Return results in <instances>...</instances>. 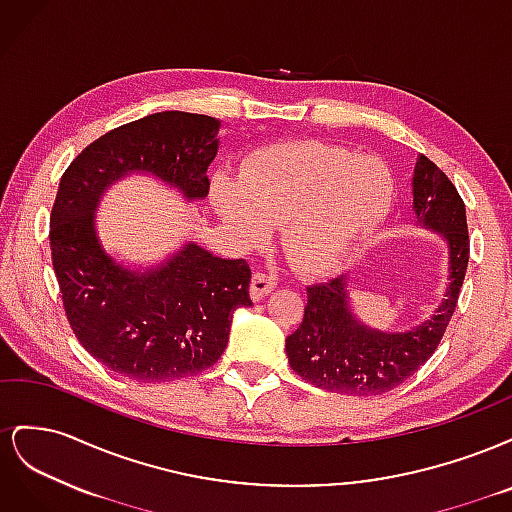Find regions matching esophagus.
<instances>
[{
  "mask_svg": "<svg viewBox=\"0 0 512 512\" xmlns=\"http://www.w3.org/2000/svg\"><path fill=\"white\" fill-rule=\"evenodd\" d=\"M275 286H277V280H275L273 275H269V273H254L252 284H250L252 299H254V301L265 299L267 294H269Z\"/></svg>",
  "mask_w": 512,
  "mask_h": 512,
  "instance_id": "1",
  "label": "esophagus"
}]
</instances>
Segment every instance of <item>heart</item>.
Returning a JSON list of instances; mask_svg holds the SVG:
<instances>
[{"mask_svg":"<svg viewBox=\"0 0 512 512\" xmlns=\"http://www.w3.org/2000/svg\"><path fill=\"white\" fill-rule=\"evenodd\" d=\"M218 218L243 250L265 243L284 220L286 252L303 273L348 269L389 218L395 185L376 156H352L320 141H286L245 158L241 181L215 177Z\"/></svg>","mask_w":512,"mask_h":512,"instance_id":"1","label":"heart"}]
</instances>
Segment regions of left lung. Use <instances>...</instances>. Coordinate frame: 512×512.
<instances>
[{
    "mask_svg": "<svg viewBox=\"0 0 512 512\" xmlns=\"http://www.w3.org/2000/svg\"><path fill=\"white\" fill-rule=\"evenodd\" d=\"M412 222L446 243L442 301L408 331H382L354 314L350 277L309 286L303 322L286 337L288 363L309 384L342 395H382L406 382L438 348L466 277L470 239L459 192L425 156L416 158L412 170Z\"/></svg>",
    "mask_w": 512,
    "mask_h": 512,
    "instance_id": "8db88e82",
    "label": "left lung"
}]
</instances>
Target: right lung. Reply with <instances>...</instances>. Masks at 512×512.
I'll return each instance as SVG.
<instances>
[{"mask_svg":"<svg viewBox=\"0 0 512 512\" xmlns=\"http://www.w3.org/2000/svg\"><path fill=\"white\" fill-rule=\"evenodd\" d=\"M222 121L164 111L100 136L59 181L51 211L53 269L81 346L119 376L168 382L211 367L228 344L232 314L250 307L245 260L194 241L149 267L121 262L98 235L100 200L121 179L147 175L185 203L209 194Z\"/></svg>","mask_w":512,"mask_h":512,"instance_id":"1","label":"right lung"}]
</instances>
